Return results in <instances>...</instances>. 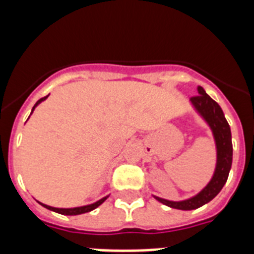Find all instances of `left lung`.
Segmentation results:
<instances>
[{
	"mask_svg": "<svg viewBox=\"0 0 254 254\" xmlns=\"http://www.w3.org/2000/svg\"><path fill=\"white\" fill-rule=\"evenodd\" d=\"M197 93H198V96L190 98V103L212 132L215 147H216V164H215L214 174L211 177L210 182L194 196L187 199H182V201H169V199L154 196V198L163 205L177 208V210H196L210 202L211 199H214L225 186L233 163L232 131L224 116L223 109L212 98H210V95L206 94L202 86L197 87Z\"/></svg>",
	"mask_w": 254,
	"mask_h": 254,
	"instance_id": "left-lung-1",
	"label": "left lung"
}]
</instances>
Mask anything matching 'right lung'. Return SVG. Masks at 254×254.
Here are the masks:
<instances>
[{"mask_svg":"<svg viewBox=\"0 0 254 254\" xmlns=\"http://www.w3.org/2000/svg\"><path fill=\"white\" fill-rule=\"evenodd\" d=\"M48 96H49V95H47V96H44V98H42V99L38 100V102L35 103L34 107H33V109H31V113H33V112H34L35 108H37L38 105L40 104V103L44 102V100H46L47 98H48ZM31 113H30V114H31ZM108 197H109V194H108V196H105V197H103V198H100L99 201H96V202L90 203V205L80 206V207H72V208H58V207H52V206L44 205V203L39 202V201H38V202H39L40 205L43 206V207L48 208V210H51V211H55V212H58V214L68 215V216H73V215H81V214H85V212H90V211L95 210L96 207H99V206L102 205L103 202H104V201L108 198Z\"/></svg>","mask_w":254,"mask_h":254,"instance_id":"obj_1","label":"right lung"}]
</instances>
